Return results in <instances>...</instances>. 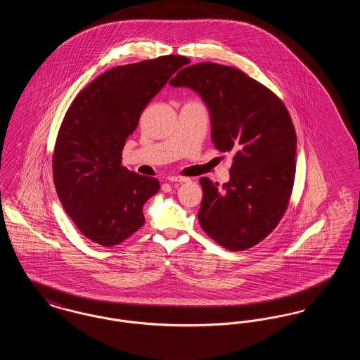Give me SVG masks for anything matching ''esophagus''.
<instances>
[{
	"instance_id": "esophagus-1",
	"label": "esophagus",
	"mask_w": 360,
	"mask_h": 360,
	"mask_svg": "<svg viewBox=\"0 0 360 360\" xmlns=\"http://www.w3.org/2000/svg\"><path fill=\"white\" fill-rule=\"evenodd\" d=\"M169 182H178V184H184V182H188V178H186V176H178V175H172V176H169Z\"/></svg>"
}]
</instances>
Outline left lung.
I'll return each instance as SVG.
<instances>
[{"label":"left lung","mask_w":360,"mask_h":360,"mask_svg":"<svg viewBox=\"0 0 360 360\" xmlns=\"http://www.w3.org/2000/svg\"><path fill=\"white\" fill-rule=\"evenodd\" d=\"M170 85L201 96L214 147L233 154L223 188L200 179L201 228L229 251L257 245L281 221L294 185L297 136L286 106L239 69L212 62L181 70Z\"/></svg>","instance_id":"8db88e82"}]
</instances>
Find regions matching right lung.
Segmentation results:
<instances>
[{
  "instance_id": "add662e5",
  "label": "right lung",
  "mask_w": 360,
  "mask_h": 360,
  "mask_svg": "<svg viewBox=\"0 0 360 360\" xmlns=\"http://www.w3.org/2000/svg\"><path fill=\"white\" fill-rule=\"evenodd\" d=\"M188 63L186 56L166 55L108 70L70 105L52 156L53 184L87 239L112 247L143 226V206L160 185L121 166V153L144 108Z\"/></svg>"
}]
</instances>
